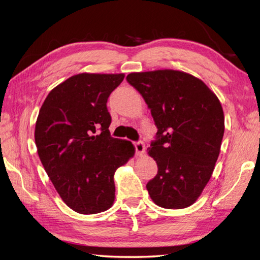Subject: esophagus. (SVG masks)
<instances>
[{
    "instance_id": "esophagus-1",
    "label": "esophagus",
    "mask_w": 260,
    "mask_h": 260,
    "mask_svg": "<svg viewBox=\"0 0 260 260\" xmlns=\"http://www.w3.org/2000/svg\"><path fill=\"white\" fill-rule=\"evenodd\" d=\"M135 146H136L137 155L141 156V155L144 154V152H145V144H144L143 142H137V143L135 144Z\"/></svg>"
}]
</instances>
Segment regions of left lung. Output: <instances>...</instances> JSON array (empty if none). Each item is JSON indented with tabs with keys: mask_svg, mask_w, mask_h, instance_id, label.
Listing matches in <instances>:
<instances>
[{
	"mask_svg": "<svg viewBox=\"0 0 260 260\" xmlns=\"http://www.w3.org/2000/svg\"><path fill=\"white\" fill-rule=\"evenodd\" d=\"M157 127L147 148L158 167L146 184L152 201L167 209L191 206L212 175L224 133L222 106L199 78L179 70L131 73Z\"/></svg>",
	"mask_w": 260,
	"mask_h": 260,
	"instance_id": "8db88e82",
	"label": "left lung"
}]
</instances>
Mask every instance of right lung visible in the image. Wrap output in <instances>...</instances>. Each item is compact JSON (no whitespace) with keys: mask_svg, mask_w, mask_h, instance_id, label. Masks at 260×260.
<instances>
[{"mask_svg":"<svg viewBox=\"0 0 260 260\" xmlns=\"http://www.w3.org/2000/svg\"><path fill=\"white\" fill-rule=\"evenodd\" d=\"M124 74H78L49 93L36 122L38 155L66 205L82 215L111 208L114 175L136 149L111 137L107 99Z\"/></svg>","mask_w":260,"mask_h":260,"instance_id":"1","label":"right lung"}]
</instances>
